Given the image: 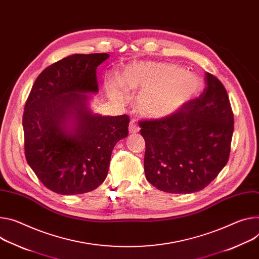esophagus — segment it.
I'll list each match as a JSON object with an SVG mask.
<instances>
[{"instance_id":"esophagus-1","label":"esophagus","mask_w":259,"mask_h":259,"mask_svg":"<svg viewBox=\"0 0 259 259\" xmlns=\"http://www.w3.org/2000/svg\"><path fill=\"white\" fill-rule=\"evenodd\" d=\"M138 131H139V127H138L136 121H134V120L131 121L129 124V132L134 134V133H137Z\"/></svg>"}]
</instances>
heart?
Masks as SVG:
<instances>
[{"instance_id": "1", "label": "heart", "mask_w": 259, "mask_h": 259, "mask_svg": "<svg viewBox=\"0 0 259 259\" xmlns=\"http://www.w3.org/2000/svg\"><path fill=\"white\" fill-rule=\"evenodd\" d=\"M122 84L128 91L142 90L136 99V107L140 113L151 117H162L176 112L200 85L199 80L181 67L157 62L130 65L122 74V81L117 75L109 74L105 87L111 99H125Z\"/></svg>"}]
</instances>
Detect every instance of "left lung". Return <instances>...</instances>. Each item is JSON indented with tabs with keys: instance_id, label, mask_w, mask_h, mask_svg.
<instances>
[{
	"instance_id": "left-lung-1",
	"label": "left lung",
	"mask_w": 259,
	"mask_h": 259,
	"mask_svg": "<svg viewBox=\"0 0 259 259\" xmlns=\"http://www.w3.org/2000/svg\"><path fill=\"white\" fill-rule=\"evenodd\" d=\"M205 85L198 98L175 113L139 121L146 142V178L161 191H200L228 161L233 133L229 98L222 82L208 72Z\"/></svg>"
}]
</instances>
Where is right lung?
Listing matches in <instances>:
<instances>
[{
	"label": "right lung",
	"mask_w": 259,
	"mask_h": 259,
	"mask_svg": "<svg viewBox=\"0 0 259 259\" xmlns=\"http://www.w3.org/2000/svg\"><path fill=\"white\" fill-rule=\"evenodd\" d=\"M108 54L72 55L35 80L22 116L25 155L50 190L82 194L107 177L115 144L128 135L127 114L102 116L87 107L85 93H97V67Z\"/></svg>",
	"instance_id": "obj_1"
}]
</instances>
